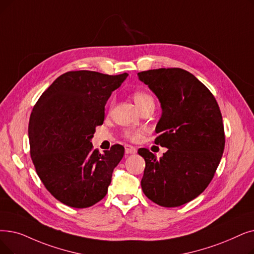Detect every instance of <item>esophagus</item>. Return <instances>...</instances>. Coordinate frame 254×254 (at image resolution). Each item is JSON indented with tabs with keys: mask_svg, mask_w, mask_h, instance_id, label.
Returning <instances> with one entry per match:
<instances>
[{
	"mask_svg": "<svg viewBox=\"0 0 254 254\" xmlns=\"http://www.w3.org/2000/svg\"><path fill=\"white\" fill-rule=\"evenodd\" d=\"M126 153L127 154H135L137 153V148L131 145H126Z\"/></svg>",
	"mask_w": 254,
	"mask_h": 254,
	"instance_id": "34e87169",
	"label": "esophagus"
}]
</instances>
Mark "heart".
Here are the masks:
<instances>
[{
    "mask_svg": "<svg viewBox=\"0 0 254 254\" xmlns=\"http://www.w3.org/2000/svg\"><path fill=\"white\" fill-rule=\"evenodd\" d=\"M133 98L140 110H142L143 108H145L146 106H148L150 104H154L153 98L151 97V95H149L148 93H146L144 91H136L133 94ZM125 136H126V138L129 139L130 141L138 142L143 137V131L140 129H128V130H126Z\"/></svg>",
    "mask_w": 254,
    "mask_h": 254,
    "instance_id": "heart-1",
    "label": "heart"
}]
</instances>
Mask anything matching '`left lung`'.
Segmentation results:
<instances>
[{"label": "left lung", "instance_id": "left-lung-1", "mask_svg": "<svg viewBox=\"0 0 254 254\" xmlns=\"http://www.w3.org/2000/svg\"><path fill=\"white\" fill-rule=\"evenodd\" d=\"M138 76L161 103L154 143L168 148L160 159L146 148L138 150L145 160L142 190L161 206H180L214 178L225 145L222 115L212 92L189 71L159 68Z\"/></svg>", "mask_w": 254, "mask_h": 254}]
</instances>
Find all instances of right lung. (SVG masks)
<instances>
[{
	"label": "right lung",
	"mask_w": 254,
	"mask_h": 254,
	"mask_svg": "<svg viewBox=\"0 0 254 254\" xmlns=\"http://www.w3.org/2000/svg\"><path fill=\"white\" fill-rule=\"evenodd\" d=\"M127 75L65 72L33 108L28 129L31 158L42 184L60 202L84 208L106 196L125 147L115 144L100 153L91 139L104 123L107 101Z\"/></svg>",
	"instance_id": "obj_1"
}]
</instances>
